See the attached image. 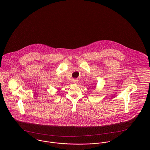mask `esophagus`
Instances as JSON below:
<instances>
[{
	"label": "esophagus",
	"instance_id": "obj_1",
	"mask_svg": "<svg viewBox=\"0 0 150 150\" xmlns=\"http://www.w3.org/2000/svg\"><path fill=\"white\" fill-rule=\"evenodd\" d=\"M73 82H74V83L76 84V83H78V80H77V79H74V80H73Z\"/></svg>",
	"mask_w": 150,
	"mask_h": 150
}]
</instances>
